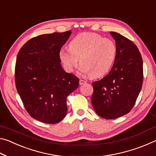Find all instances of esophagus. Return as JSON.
<instances>
[{
  "mask_svg": "<svg viewBox=\"0 0 156 156\" xmlns=\"http://www.w3.org/2000/svg\"><path fill=\"white\" fill-rule=\"evenodd\" d=\"M87 83V81L84 80H82V79H80V81H79V83H80V84H85Z\"/></svg>",
  "mask_w": 156,
  "mask_h": 156,
  "instance_id": "1",
  "label": "esophagus"
}]
</instances>
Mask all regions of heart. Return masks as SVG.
Listing matches in <instances>:
<instances>
[{
  "label": "heart",
  "instance_id": "b5f03b06",
  "mask_svg": "<svg viewBox=\"0 0 156 156\" xmlns=\"http://www.w3.org/2000/svg\"><path fill=\"white\" fill-rule=\"evenodd\" d=\"M69 49H61L59 58L68 72L77 67L92 78H98L109 72L114 62L117 48L112 39L98 34L86 32L76 36L69 44Z\"/></svg>",
  "mask_w": 156,
  "mask_h": 156
}]
</instances>
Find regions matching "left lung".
<instances>
[{
	"label": "left lung",
	"instance_id": "1",
	"mask_svg": "<svg viewBox=\"0 0 156 156\" xmlns=\"http://www.w3.org/2000/svg\"><path fill=\"white\" fill-rule=\"evenodd\" d=\"M110 34L117 48L114 63L106 76L92 83V106L105 119H115L130 112L143 81V62L138 47L120 34Z\"/></svg>",
	"mask_w": 156,
	"mask_h": 156
}]
</instances>
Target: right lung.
<instances>
[{
  "label": "right lung",
  "mask_w": 156,
  "mask_h": 156,
  "mask_svg": "<svg viewBox=\"0 0 156 156\" xmlns=\"http://www.w3.org/2000/svg\"><path fill=\"white\" fill-rule=\"evenodd\" d=\"M72 31L34 37L21 47L15 65V83L31 117L56 124L65 117L67 98L78 87L79 78L60 65L59 52Z\"/></svg>",
  "instance_id": "1"
}]
</instances>
